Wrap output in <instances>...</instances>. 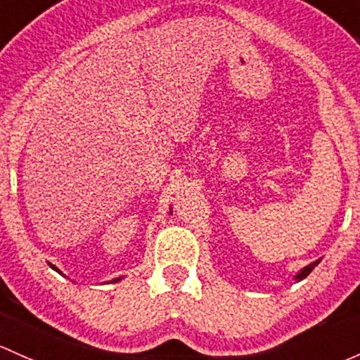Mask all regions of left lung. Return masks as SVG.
Masks as SVG:
<instances>
[{"label": "left lung", "instance_id": "left-lung-1", "mask_svg": "<svg viewBox=\"0 0 360 360\" xmlns=\"http://www.w3.org/2000/svg\"><path fill=\"white\" fill-rule=\"evenodd\" d=\"M317 264H319V260H317V262H312V264H309V266H307V267H305V269H304V271H302V272H300V274H298V276H297V279H298V281H300V279H304V278H307V276L310 274V272H312V269H314V267H316V266H317Z\"/></svg>", "mask_w": 360, "mask_h": 360}]
</instances>
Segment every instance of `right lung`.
<instances>
[{"instance_id":"add662e5","label":"right lung","mask_w":360,"mask_h":360,"mask_svg":"<svg viewBox=\"0 0 360 360\" xmlns=\"http://www.w3.org/2000/svg\"><path fill=\"white\" fill-rule=\"evenodd\" d=\"M56 271H58V269H56Z\"/></svg>"}]
</instances>
